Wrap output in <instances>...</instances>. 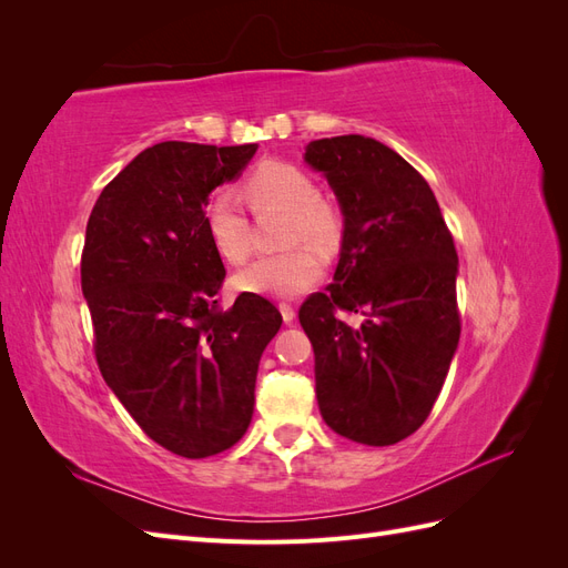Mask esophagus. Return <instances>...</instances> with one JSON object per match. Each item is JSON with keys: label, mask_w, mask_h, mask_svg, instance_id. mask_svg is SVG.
I'll return each instance as SVG.
<instances>
[{"label": "esophagus", "mask_w": 568, "mask_h": 568, "mask_svg": "<svg viewBox=\"0 0 568 568\" xmlns=\"http://www.w3.org/2000/svg\"><path fill=\"white\" fill-rule=\"evenodd\" d=\"M280 313H282L286 324H291V322L296 320V311H294V305H291V303H280Z\"/></svg>", "instance_id": "34e87169"}]
</instances>
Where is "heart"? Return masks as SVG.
Here are the masks:
<instances>
[{"instance_id": "obj_1", "label": "heart", "mask_w": 568, "mask_h": 568, "mask_svg": "<svg viewBox=\"0 0 568 568\" xmlns=\"http://www.w3.org/2000/svg\"><path fill=\"white\" fill-rule=\"evenodd\" d=\"M244 192L255 211L286 213L284 244H311L329 253L341 244L343 213L329 199L320 196L317 182L303 168L286 161H263L244 182ZM205 230L215 251L232 265H242L251 253L248 220L230 194H217L205 205ZM322 274L317 255L296 246L277 255H263L236 274V286L251 294L294 298L305 294Z\"/></svg>"}]
</instances>
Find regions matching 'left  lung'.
Returning a JSON list of instances; mask_svg holds the SVG:
<instances>
[{"instance_id": "obj_1", "label": "left lung", "mask_w": 568, "mask_h": 568, "mask_svg": "<svg viewBox=\"0 0 568 568\" xmlns=\"http://www.w3.org/2000/svg\"><path fill=\"white\" fill-rule=\"evenodd\" d=\"M305 163L343 213L334 284L298 311L322 419L355 443L393 445L432 415L459 343L453 234L432 186L372 136L315 140ZM338 312L364 322L348 325Z\"/></svg>"}]
</instances>
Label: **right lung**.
Here are the masks:
<instances>
[{
    "label": "right lung",
    "mask_w": 568,
    "mask_h": 568,
    "mask_svg": "<svg viewBox=\"0 0 568 568\" xmlns=\"http://www.w3.org/2000/svg\"><path fill=\"white\" fill-rule=\"evenodd\" d=\"M257 144L161 142L97 199L82 248V294L101 376L142 432L186 459L246 434L257 363L282 326L267 298L222 311L225 265L205 230L215 186L232 182Z\"/></svg>",
    "instance_id": "right-lung-1"
}]
</instances>
